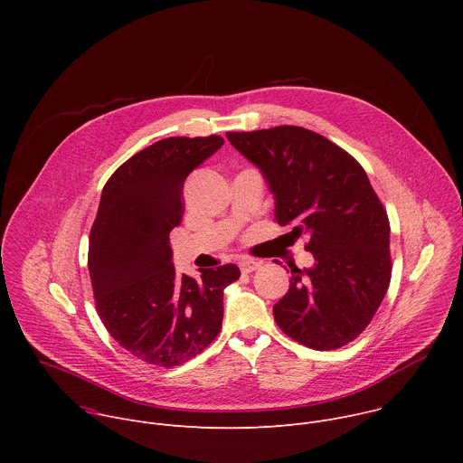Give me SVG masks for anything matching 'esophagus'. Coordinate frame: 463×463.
Here are the masks:
<instances>
[{"mask_svg":"<svg viewBox=\"0 0 463 463\" xmlns=\"http://www.w3.org/2000/svg\"><path fill=\"white\" fill-rule=\"evenodd\" d=\"M260 268V261H256V260H252V258H243L241 261H240V269H241V273H252V271H256Z\"/></svg>","mask_w":463,"mask_h":463,"instance_id":"obj_1","label":"esophagus"}]
</instances>
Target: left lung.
<instances>
[{
    "label": "left lung",
    "instance_id": "8db88e82",
    "mask_svg": "<svg viewBox=\"0 0 463 463\" xmlns=\"http://www.w3.org/2000/svg\"><path fill=\"white\" fill-rule=\"evenodd\" d=\"M275 195V220L306 236L315 263L291 268L273 315L282 332L313 350H335L373 318L390 284V223L363 166L300 126L229 131Z\"/></svg>",
    "mask_w": 463,
    "mask_h": 463
}]
</instances>
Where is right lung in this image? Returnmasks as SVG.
I'll list each match as a JSON object with an SVG mask.
<instances>
[{
  "label": "right lung",
  "instance_id": "1",
  "mask_svg": "<svg viewBox=\"0 0 463 463\" xmlns=\"http://www.w3.org/2000/svg\"><path fill=\"white\" fill-rule=\"evenodd\" d=\"M223 146L220 136L168 137L120 165L102 188L88 268L100 320L131 355L179 366L220 334L234 263L177 277L170 231L183 218L186 175Z\"/></svg>",
  "mask_w": 463,
  "mask_h": 463
}]
</instances>
